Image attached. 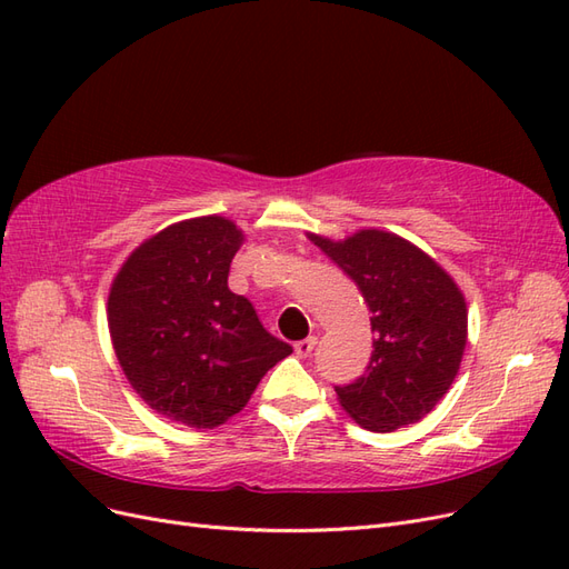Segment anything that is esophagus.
<instances>
[{
	"label": "esophagus",
	"instance_id": "esophagus-1",
	"mask_svg": "<svg viewBox=\"0 0 569 569\" xmlns=\"http://www.w3.org/2000/svg\"><path fill=\"white\" fill-rule=\"evenodd\" d=\"M316 343H318V337H306V339H299V341L295 343V351H297V356H299V358H308V356L313 353Z\"/></svg>",
	"mask_w": 569,
	"mask_h": 569
}]
</instances>
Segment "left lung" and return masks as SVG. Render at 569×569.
Instances as JSON below:
<instances>
[{
	"instance_id": "obj_1",
	"label": "left lung",
	"mask_w": 569,
	"mask_h": 569,
	"mask_svg": "<svg viewBox=\"0 0 569 569\" xmlns=\"http://www.w3.org/2000/svg\"><path fill=\"white\" fill-rule=\"evenodd\" d=\"M311 239L358 284L372 313L370 363L351 385L335 387L339 403L370 432L422 420L449 391L468 339V308L456 282L389 232Z\"/></svg>"
}]
</instances>
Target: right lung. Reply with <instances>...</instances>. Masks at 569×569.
Wrapping results in <instances>:
<instances>
[{
	"label": "right lung",
	"instance_id": "add662e5",
	"mask_svg": "<svg viewBox=\"0 0 569 569\" xmlns=\"http://www.w3.org/2000/svg\"><path fill=\"white\" fill-rule=\"evenodd\" d=\"M239 244L242 232L226 218L184 220L137 249L111 287L120 368L153 410L189 427L232 418L291 353L228 287Z\"/></svg>",
	"mask_w": 569,
	"mask_h": 569
}]
</instances>
